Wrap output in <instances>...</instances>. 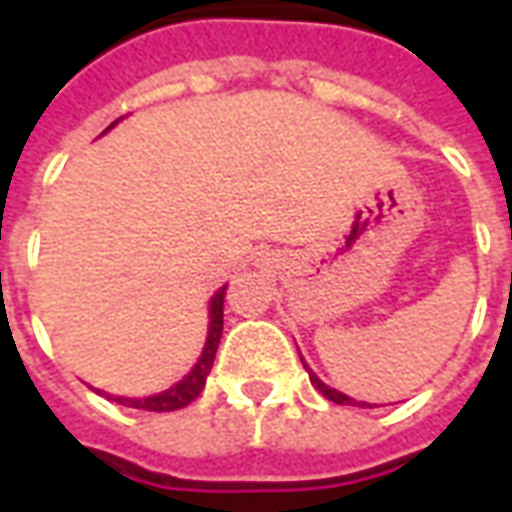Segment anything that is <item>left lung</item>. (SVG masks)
<instances>
[{"instance_id": "8db88e82", "label": "left lung", "mask_w": 512, "mask_h": 512, "mask_svg": "<svg viewBox=\"0 0 512 512\" xmlns=\"http://www.w3.org/2000/svg\"><path fill=\"white\" fill-rule=\"evenodd\" d=\"M301 362H304V356H301ZM304 367H307V362H304ZM307 373H310L312 386H315V389H318V392H321V395L326 397V400H332V403H340V406H362V408L370 406V403H365V400H354V397L343 395V392H340V389H334V386L323 384L321 378L315 376V373H312L310 367H307Z\"/></svg>"}]
</instances>
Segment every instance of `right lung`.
<instances>
[{"label":"right lung","mask_w":512,"mask_h":512,"mask_svg":"<svg viewBox=\"0 0 512 512\" xmlns=\"http://www.w3.org/2000/svg\"><path fill=\"white\" fill-rule=\"evenodd\" d=\"M117 123V120H115ZM115 123L109 128H115ZM106 128V131H109ZM104 131V134H106ZM224 296H227V285L216 290L208 301V337H205V345H202V354L197 359V365L191 367L186 376L180 378L178 384H172L164 392H156V395L147 397H123V395H106L109 400H115L120 406L142 408V411H178V408L189 406L191 400H197L200 392L205 389V381H208V373H211L213 359H216V348H219V340H222L224 329ZM98 395H104L101 389H95Z\"/></svg>","instance_id":"add662e5"}]
</instances>
